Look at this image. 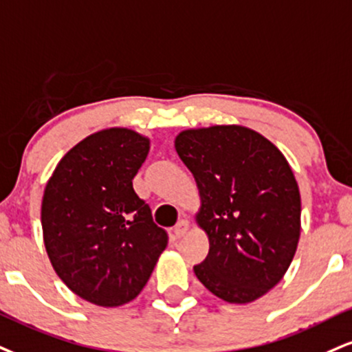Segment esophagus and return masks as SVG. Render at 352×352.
I'll use <instances>...</instances> for the list:
<instances>
[{
    "label": "esophagus",
    "instance_id": "1",
    "mask_svg": "<svg viewBox=\"0 0 352 352\" xmlns=\"http://www.w3.org/2000/svg\"><path fill=\"white\" fill-rule=\"evenodd\" d=\"M188 228H190V224H188L187 219H182V221L177 223V226L172 230L173 238H182V236L187 234Z\"/></svg>",
    "mask_w": 352,
    "mask_h": 352
}]
</instances>
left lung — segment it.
I'll return each mask as SVG.
<instances>
[{"label": "left lung", "mask_w": 352, "mask_h": 352, "mask_svg": "<svg viewBox=\"0 0 352 352\" xmlns=\"http://www.w3.org/2000/svg\"><path fill=\"white\" fill-rule=\"evenodd\" d=\"M175 151L200 192L210 251L195 275L218 298L249 303L277 285L300 239L298 184L269 139L238 124L187 129Z\"/></svg>", "instance_id": "left-lung-1"}]
</instances>
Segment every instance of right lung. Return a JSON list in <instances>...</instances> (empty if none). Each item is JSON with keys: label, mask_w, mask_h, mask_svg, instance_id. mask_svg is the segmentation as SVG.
Returning a JSON list of instances; mask_svg holds the SVG:
<instances>
[{"label": "right lung", "mask_w": 352, "mask_h": 352, "mask_svg": "<svg viewBox=\"0 0 352 352\" xmlns=\"http://www.w3.org/2000/svg\"><path fill=\"white\" fill-rule=\"evenodd\" d=\"M149 144L128 128L98 131L63 155L45 185L41 221L50 264L98 307L138 297L167 248V232L133 188Z\"/></svg>", "instance_id": "right-lung-1"}]
</instances>
